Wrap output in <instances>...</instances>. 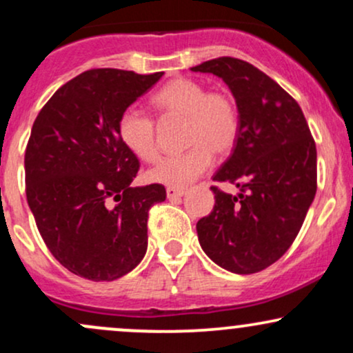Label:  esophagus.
<instances>
[{
    "label": "esophagus",
    "mask_w": 353,
    "mask_h": 353,
    "mask_svg": "<svg viewBox=\"0 0 353 353\" xmlns=\"http://www.w3.org/2000/svg\"><path fill=\"white\" fill-rule=\"evenodd\" d=\"M165 194H168V199H179L185 194L184 189H177V188H168L165 189Z\"/></svg>",
    "instance_id": "esophagus-1"
}]
</instances>
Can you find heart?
<instances>
[{
	"label": "heart",
	"mask_w": 353,
	"mask_h": 353,
	"mask_svg": "<svg viewBox=\"0 0 353 353\" xmlns=\"http://www.w3.org/2000/svg\"><path fill=\"white\" fill-rule=\"evenodd\" d=\"M151 104L164 117H182L184 144L188 151L169 156L149 171V181L169 188H188L212 165L214 154L234 149L241 117L232 96L225 91H208L204 83L190 78H176L151 96ZM117 132L125 148L139 159L152 161L159 156L157 129L151 116L128 108L117 119Z\"/></svg>",
	"instance_id": "1"
}]
</instances>
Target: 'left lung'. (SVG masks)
<instances>
[{
  "mask_svg": "<svg viewBox=\"0 0 353 353\" xmlns=\"http://www.w3.org/2000/svg\"><path fill=\"white\" fill-rule=\"evenodd\" d=\"M190 70L224 79L241 117L234 151L212 177L241 192L210 185L216 204L196 225L201 247L222 269L261 272L292 245L317 192L315 141L297 101L247 61L222 56Z\"/></svg>",
  "mask_w": 353,
  "mask_h": 353,
  "instance_id": "1",
  "label": "left lung"
}]
</instances>
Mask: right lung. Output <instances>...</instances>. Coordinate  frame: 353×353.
Segmentation results:
<instances>
[{"instance_id": "right-lung-1", "label": "right lung", "mask_w": 353, "mask_h": 353, "mask_svg": "<svg viewBox=\"0 0 353 353\" xmlns=\"http://www.w3.org/2000/svg\"><path fill=\"white\" fill-rule=\"evenodd\" d=\"M163 74L88 70L34 119L24 154L28 205L50 252L79 277L116 281L148 249L149 209L165 189L131 188L139 159L121 141L117 119Z\"/></svg>"}]
</instances>
